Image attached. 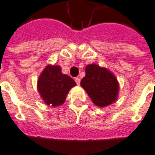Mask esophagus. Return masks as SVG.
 <instances>
[{"mask_svg":"<svg viewBox=\"0 0 155 155\" xmlns=\"http://www.w3.org/2000/svg\"><path fill=\"white\" fill-rule=\"evenodd\" d=\"M75 81L76 82V84H77V85H80V78H78V77L75 78Z\"/></svg>","mask_w":155,"mask_h":155,"instance_id":"34e87169","label":"esophagus"}]
</instances>
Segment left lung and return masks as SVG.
Listing matches in <instances>:
<instances>
[{"mask_svg":"<svg viewBox=\"0 0 155 155\" xmlns=\"http://www.w3.org/2000/svg\"><path fill=\"white\" fill-rule=\"evenodd\" d=\"M86 75L80 85L86 91L93 104L104 107L113 104L119 94V83L116 77L105 68L92 64L85 68Z\"/></svg>","mask_w":155,"mask_h":155,"instance_id":"8db88e82","label":"left lung"}]
</instances>
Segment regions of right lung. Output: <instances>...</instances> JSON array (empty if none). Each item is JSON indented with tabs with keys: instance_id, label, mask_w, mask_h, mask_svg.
Instances as JSON below:
<instances>
[{
	"instance_id": "obj_1",
	"label": "right lung",
	"mask_w": 155,
	"mask_h": 155,
	"mask_svg": "<svg viewBox=\"0 0 155 155\" xmlns=\"http://www.w3.org/2000/svg\"><path fill=\"white\" fill-rule=\"evenodd\" d=\"M76 85L70 76L63 74L58 65H48L41 72L37 89L47 105L57 107L64 103L68 93Z\"/></svg>"
}]
</instances>
